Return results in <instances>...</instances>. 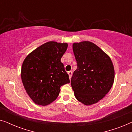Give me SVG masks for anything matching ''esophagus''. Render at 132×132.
Returning <instances> with one entry per match:
<instances>
[{
    "mask_svg": "<svg viewBox=\"0 0 132 132\" xmlns=\"http://www.w3.org/2000/svg\"><path fill=\"white\" fill-rule=\"evenodd\" d=\"M68 75H69V79H70H70H71V76H72V74H73V72L72 71H68Z\"/></svg>",
    "mask_w": 132,
    "mask_h": 132,
    "instance_id": "34e87169",
    "label": "esophagus"
}]
</instances>
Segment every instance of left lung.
Here are the masks:
<instances>
[{"mask_svg": "<svg viewBox=\"0 0 132 132\" xmlns=\"http://www.w3.org/2000/svg\"><path fill=\"white\" fill-rule=\"evenodd\" d=\"M73 50L77 65L71 79L75 97L85 105L96 103L113 85L112 62L107 54L89 41L74 43Z\"/></svg>", "mask_w": 132, "mask_h": 132, "instance_id": "8db88e82", "label": "left lung"}]
</instances>
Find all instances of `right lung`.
<instances>
[{
	"instance_id": "obj_1",
	"label": "right lung",
	"mask_w": 132,
	"mask_h": 132,
	"mask_svg": "<svg viewBox=\"0 0 132 132\" xmlns=\"http://www.w3.org/2000/svg\"><path fill=\"white\" fill-rule=\"evenodd\" d=\"M67 43L49 41L27 56L21 67V77L24 89L35 103L46 106L55 101L61 86L70 79L61 59Z\"/></svg>"
}]
</instances>
